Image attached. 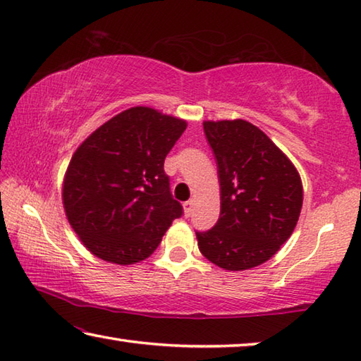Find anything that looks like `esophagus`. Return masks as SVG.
Wrapping results in <instances>:
<instances>
[{
    "label": "esophagus",
    "instance_id": "obj_1",
    "mask_svg": "<svg viewBox=\"0 0 361 361\" xmlns=\"http://www.w3.org/2000/svg\"><path fill=\"white\" fill-rule=\"evenodd\" d=\"M192 202L194 200H188V202L183 204V209H185V216H189L192 212Z\"/></svg>",
    "mask_w": 361,
    "mask_h": 361
}]
</instances>
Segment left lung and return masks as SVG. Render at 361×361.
Segmentation results:
<instances>
[{"label":"left lung","mask_w":361,"mask_h":361,"mask_svg":"<svg viewBox=\"0 0 361 361\" xmlns=\"http://www.w3.org/2000/svg\"><path fill=\"white\" fill-rule=\"evenodd\" d=\"M216 159L221 212L195 232L200 253L226 271L262 264L290 239L302 209V183L283 151L243 119L205 121Z\"/></svg>","instance_id":"8db88e82"}]
</instances>
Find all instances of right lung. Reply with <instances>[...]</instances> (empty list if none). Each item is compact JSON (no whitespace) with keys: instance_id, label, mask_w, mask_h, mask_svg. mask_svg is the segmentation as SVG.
<instances>
[{"instance_id":"1","label":"right lung","mask_w":361,"mask_h":361,"mask_svg":"<svg viewBox=\"0 0 361 361\" xmlns=\"http://www.w3.org/2000/svg\"><path fill=\"white\" fill-rule=\"evenodd\" d=\"M186 121L133 106L79 145L65 172L63 209L97 258L129 266L148 258L183 207L170 194L164 161Z\"/></svg>"}]
</instances>
